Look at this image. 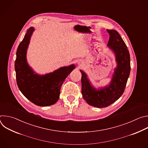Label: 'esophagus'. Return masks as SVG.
<instances>
[{
  "label": "esophagus",
  "instance_id": "esophagus-1",
  "mask_svg": "<svg viewBox=\"0 0 148 148\" xmlns=\"http://www.w3.org/2000/svg\"><path fill=\"white\" fill-rule=\"evenodd\" d=\"M82 62L81 61L80 62H79V64H82Z\"/></svg>",
  "mask_w": 148,
  "mask_h": 148
}]
</instances>
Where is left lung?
Returning <instances> with one entry per match:
<instances>
[{
  "mask_svg": "<svg viewBox=\"0 0 148 148\" xmlns=\"http://www.w3.org/2000/svg\"><path fill=\"white\" fill-rule=\"evenodd\" d=\"M107 31L110 34L108 46L114 52L117 62L110 85L96 90L91 86L86 74L80 70L83 98L91 106L101 108L107 107L121 97L131 71L130 55L123 39L117 31L108 29Z\"/></svg>",
  "mask_w": 148,
  "mask_h": 148,
  "instance_id": "8db88e82",
  "label": "left lung"
}]
</instances>
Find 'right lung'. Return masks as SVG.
Returning <instances> with one entry per match:
<instances>
[{"label": "right lung", "instance_id": "add662e5", "mask_svg": "<svg viewBox=\"0 0 148 148\" xmlns=\"http://www.w3.org/2000/svg\"><path fill=\"white\" fill-rule=\"evenodd\" d=\"M33 31V27L27 30L17 48L14 63L16 82L20 91L29 100L38 106L47 107L58 100L62 84L75 66L63 67L45 75L34 74L26 61V51Z\"/></svg>", "mask_w": 148, "mask_h": 148}]
</instances>
